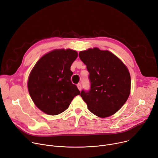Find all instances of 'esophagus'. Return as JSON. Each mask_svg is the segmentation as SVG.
<instances>
[{"label": "esophagus", "mask_w": 158, "mask_h": 158, "mask_svg": "<svg viewBox=\"0 0 158 158\" xmlns=\"http://www.w3.org/2000/svg\"><path fill=\"white\" fill-rule=\"evenodd\" d=\"M77 88H78V89L81 91V84H78V85H77Z\"/></svg>", "instance_id": "obj_1"}]
</instances>
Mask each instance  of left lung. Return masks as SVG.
<instances>
[{
    "label": "left lung",
    "mask_w": 158,
    "mask_h": 158,
    "mask_svg": "<svg viewBox=\"0 0 158 158\" xmlns=\"http://www.w3.org/2000/svg\"><path fill=\"white\" fill-rule=\"evenodd\" d=\"M79 56L89 73L90 89L81 97L89 110L100 118L118 112L130 93L131 77L126 65L109 51L97 48L80 51Z\"/></svg>",
    "instance_id": "obj_1"
}]
</instances>
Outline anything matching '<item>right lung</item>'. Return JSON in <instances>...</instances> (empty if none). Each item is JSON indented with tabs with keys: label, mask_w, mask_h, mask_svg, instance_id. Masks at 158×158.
Listing matches in <instances>:
<instances>
[{
	"label": "right lung",
	"mask_w": 158,
	"mask_h": 158,
	"mask_svg": "<svg viewBox=\"0 0 158 158\" xmlns=\"http://www.w3.org/2000/svg\"><path fill=\"white\" fill-rule=\"evenodd\" d=\"M76 51L55 49L41 57L31 70L28 89L35 106L44 113L55 115L69 107L80 91L73 85L70 70L77 57Z\"/></svg>",
	"instance_id": "add662e5"
}]
</instances>
